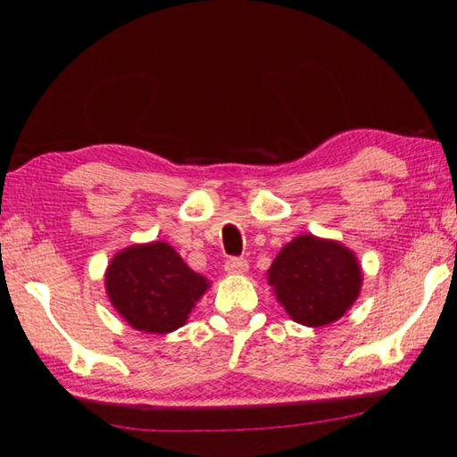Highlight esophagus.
I'll list each match as a JSON object with an SVG mask.
<instances>
[{
    "label": "esophagus",
    "mask_w": 457,
    "mask_h": 457,
    "mask_svg": "<svg viewBox=\"0 0 457 457\" xmlns=\"http://www.w3.org/2000/svg\"><path fill=\"white\" fill-rule=\"evenodd\" d=\"M247 262L244 258H229L226 262V272L228 274H234V276H242L247 272Z\"/></svg>",
    "instance_id": "obj_1"
}]
</instances>
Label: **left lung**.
Listing matches in <instances>:
<instances>
[{
	"label": "left lung",
	"instance_id": "left-lung-1",
	"mask_svg": "<svg viewBox=\"0 0 457 457\" xmlns=\"http://www.w3.org/2000/svg\"><path fill=\"white\" fill-rule=\"evenodd\" d=\"M268 284L294 322L316 328L343 319L354 304L362 268L345 244L303 234L278 252Z\"/></svg>",
	"mask_w": 457,
	"mask_h": 457
}]
</instances>
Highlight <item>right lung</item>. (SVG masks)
Listing matches in <instances>:
<instances>
[{"label": "right lung", "instance_id": "right-lung-1", "mask_svg": "<svg viewBox=\"0 0 457 457\" xmlns=\"http://www.w3.org/2000/svg\"><path fill=\"white\" fill-rule=\"evenodd\" d=\"M210 284L167 242L129 245L114 253L104 272L114 311L130 328L149 335L181 328Z\"/></svg>", "mask_w": 457, "mask_h": 457}]
</instances>
